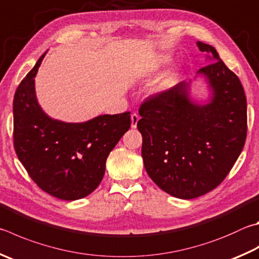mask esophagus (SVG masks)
<instances>
[{
	"mask_svg": "<svg viewBox=\"0 0 259 259\" xmlns=\"http://www.w3.org/2000/svg\"><path fill=\"white\" fill-rule=\"evenodd\" d=\"M138 121H139V115L137 113L131 114V126H133V128H136V126H137Z\"/></svg>",
	"mask_w": 259,
	"mask_h": 259,
	"instance_id": "obj_1",
	"label": "esophagus"
}]
</instances>
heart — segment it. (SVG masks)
<instances>
[{
	"mask_svg": "<svg viewBox=\"0 0 259 259\" xmlns=\"http://www.w3.org/2000/svg\"><path fill=\"white\" fill-rule=\"evenodd\" d=\"M168 61H170V58H168V56H166V55H159L158 58L155 60L154 67H159V65L166 64V63H168Z\"/></svg>",
	"mask_w": 259,
	"mask_h": 259,
	"instance_id": "heart-1",
	"label": "heart"
}]
</instances>
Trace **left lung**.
Masks as SVG:
<instances>
[{
    "mask_svg": "<svg viewBox=\"0 0 259 259\" xmlns=\"http://www.w3.org/2000/svg\"><path fill=\"white\" fill-rule=\"evenodd\" d=\"M209 64L198 70L211 91L209 103L190 100V81L148 97L139 107L137 128L150 179L181 199L207 194L222 182L240 155L247 137L243 87L208 44L197 41Z\"/></svg>",
    "mask_w": 259,
    "mask_h": 259,
    "instance_id": "1",
    "label": "left lung"
}]
</instances>
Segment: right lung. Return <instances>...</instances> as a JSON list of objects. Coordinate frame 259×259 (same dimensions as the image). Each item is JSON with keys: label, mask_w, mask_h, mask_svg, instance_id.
Wrapping results in <instances>:
<instances>
[{"label": "right lung", "mask_w": 259, "mask_h": 259, "mask_svg": "<svg viewBox=\"0 0 259 259\" xmlns=\"http://www.w3.org/2000/svg\"><path fill=\"white\" fill-rule=\"evenodd\" d=\"M45 54L15 94L13 145L41 190L59 199H80L101 183L107 156L130 128V112L100 115L81 123L51 119L35 94V77Z\"/></svg>", "instance_id": "right-lung-1"}]
</instances>
